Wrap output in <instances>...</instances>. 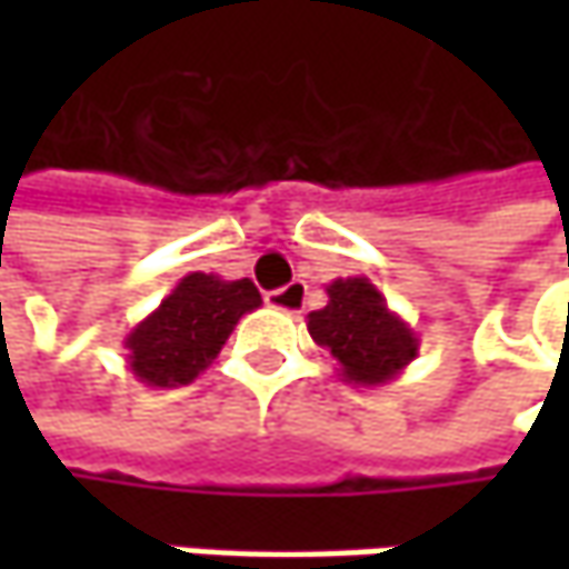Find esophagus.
Wrapping results in <instances>:
<instances>
[{"instance_id": "1", "label": "esophagus", "mask_w": 569, "mask_h": 569, "mask_svg": "<svg viewBox=\"0 0 569 569\" xmlns=\"http://www.w3.org/2000/svg\"><path fill=\"white\" fill-rule=\"evenodd\" d=\"M303 300H307V284L303 281H291L288 288H278V291H269L266 295V303L272 310H281L288 317H297L303 310Z\"/></svg>"}]
</instances>
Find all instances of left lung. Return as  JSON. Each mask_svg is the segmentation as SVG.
<instances>
[{"label": "left lung", "instance_id": "8db88e82", "mask_svg": "<svg viewBox=\"0 0 569 569\" xmlns=\"http://www.w3.org/2000/svg\"><path fill=\"white\" fill-rule=\"evenodd\" d=\"M329 303L307 317L319 348L339 363L341 382L386 386L418 358L421 339L363 274L336 278L326 284Z\"/></svg>", "mask_w": 569, "mask_h": 569}]
</instances>
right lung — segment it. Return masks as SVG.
<instances>
[{"label": "right lung", "mask_w": 569, "mask_h": 569, "mask_svg": "<svg viewBox=\"0 0 569 569\" xmlns=\"http://www.w3.org/2000/svg\"><path fill=\"white\" fill-rule=\"evenodd\" d=\"M259 303L262 297L250 278L224 281L189 272L122 341L132 377L154 389L187 386L218 358L240 317Z\"/></svg>", "instance_id": "obj_1"}]
</instances>
